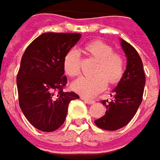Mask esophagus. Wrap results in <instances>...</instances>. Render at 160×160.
<instances>
[{
  "label": "esophagus",
  "mask_w": 160,
  "mask_h": 160,
  "mask_svg": "<svg viewBox=\"0 0 160 160\" xmlns=\"http://www.w3.org/2000/svg\"><path fill=\"white\" fill-rule=\"evenodd\" d=\"M80 98H81L82 100L84 101V102H85L86 104H88V105H91V104H93L94 102H95V101H94L93 99H88V98H85V97H81Z\"/></svg>",
  "instance_id": "obj_1"
}]
</instances>
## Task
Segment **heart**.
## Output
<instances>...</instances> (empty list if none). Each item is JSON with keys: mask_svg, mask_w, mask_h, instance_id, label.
<instances>
[{"mask_svg": "<svg viewBox=\"0 0 160 160\" xmlns=\"http://www.w3.org/2000/svg\"><path fill=\"white\" fill-rule=\"evenodd\" d=\"M84 51L88 55L97 60L94 67L95 75L81 77L75 80L72 88L84 97H93L103 91L109 84L119 82L124 72V59L120 52H114L113 46L108 43L96 40L85 45ZM62 65L64 72L71 78L79 76L81 68V59L79 52L71 49L63 57Z\"/></svg>", "mask_w": 160, "mask_h": 160, "instance_id": "1", "label": "heart"}]
</instances>
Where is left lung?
<instances>
[{"instance_id":"1","label":"left lung","mask_w":160,"mask_h":160,"mask_svg":"<svg viewBox=\"0 0 160 160\" xmlns=\"http://www.w3.org/2000/svg\"><path fill=\"white\" fill-rule=\"evenodd\" d=\"M121 45L127 58L126 70L114 89L112 100H102L106 107L105 115L95 120L98 127L115 131L125 126L132 119L142 101L145 74L142 61L135 48L121 39Z\"/></svg>"}]
</instances>
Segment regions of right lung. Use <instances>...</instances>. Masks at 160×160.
<instances>
[{"mask_svg": "<svg viewBox=\"0 0 160 160\" xmlns=\"http://www.w3.org/2000/svg\"><path fill=\"white\" fill-rule=\"evenodd\" d=\"M79 33L40 35L26 49L17 75L18 103L25 117L42 132H53L65 121L69 103L79 95L63 91V57L80 40Z\"/></svg>", "mask_w": 160, "mask_h": 160, "instance_id": "obj_1", "label": "right lung"}]
</instances>
